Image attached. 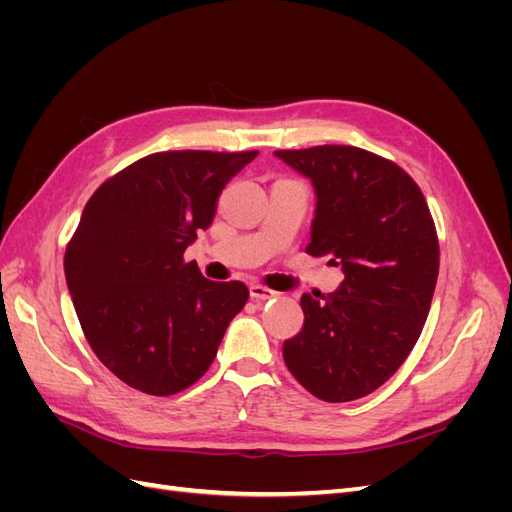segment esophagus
I'll return each instance as SVG.
<instances>
[{"label": "esophagus", "mask_w": 512, "mask_h": 512, "mask_svg": "<svg viewBox=\"0 0 512 512\" xmlns=\"http://www.w3.org/2000/svg\"><path fill=\"white\" fill-rule=\"evenodd\" d=\"M250 297L254 301H271V299H277V292H273L265 286H260V284H252L250 286Z\"/></svg>", "instance_id": "esophagus-1"}]
</instances>
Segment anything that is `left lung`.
<instances>
[{
  "label": "left lung",
  "mask_w": 512,
  "mask_h": 512,
  "mask_svg": "<svg viewBox=\"0 0 512 512\" xmlns=\"http://www.w3.org/2000/svg\"><path fill=\"white\" fill-rule=\"evenodd\" d=\"M314 185L307 254L329 256L344 282L303 294L299 335L284 342L297 382L342 404L389 380L423 331L440 247L418 185L397 164L346 145L275 151Z\"/></svg>",
  "instance_id": "8db88e82"
}]
</instances>
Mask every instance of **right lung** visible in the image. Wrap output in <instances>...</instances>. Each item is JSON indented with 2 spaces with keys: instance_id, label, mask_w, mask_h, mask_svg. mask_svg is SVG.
Returning <instances> with one entry per match:
<instances>
[{
  "instance_id": "1",
  "label": "right lung",
  "mask_w": 512,
  "mask_h": 512,
  "mask_svg": "<svg viewBox=\"0 0 512 512\" xmlns=\"http://www.w3.org/2000/svg\"><path fill=\"white\" fill-rule=\"evenodd\" d=\"M256 151H166L134 162L89 198L64 269L91 350L147 395L205 374L250 292L211 282L183 252L213 222L224 185Z\"/></svg>"
}]
</instances>
